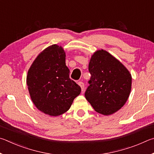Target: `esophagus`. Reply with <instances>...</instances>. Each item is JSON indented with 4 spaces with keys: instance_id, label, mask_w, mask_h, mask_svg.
<instances>
[{
    "instance_id": "1",
    "label": "esophagus",
    "mask_w": 154,
    "mask_h": 154,
    "mask_svg": "<svg viewBox=\"0 0 154 154\" xmlns=\"http://www.w3.org/2000/svg\"><path fill=\"white\" fill-rule=\"evenodd\" d=\"M79 85L80 87H81L82 91H84V89H85V84H84V83H83V82H82V81L79 82Z\"/></svg>"
}]
</instances>
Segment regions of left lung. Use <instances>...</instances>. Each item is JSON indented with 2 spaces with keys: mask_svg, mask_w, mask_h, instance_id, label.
Segmentation results:
<instances>
[{
  "mask_svg": "<svg viewBox=\"0 0 154 154\" xmlns=\"http://www.w3.org/2000/svg\"><path fill=\"white\" fill-rule=\"evenodd\" d=\"M91 75L85 96L99 114L110 115L127 101L132 77L128 69L114 57L103 50L97 51L88 64Z\"/></svg>",
  "mask_w": 154,
  "mask_h": 154,
  "instance_id": "1",
  "label": "left lung"
}]
</instances>
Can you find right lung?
<instances>
[{
	"instance_id": "right-lung-1",
	"label": "right lung",
	"mask_w": 154,
	"mask_h": 154,
	"mask_svg": "<svg viewBox=\"0 0 154 154\" xmlns=\"http://www.w3.org/2000/svg\"><path fill=\"white\" fill-rule=\"evenodd\" d=\"M27 85L33 103L46 114L57 116L66 112L81 88L70 79L66 53L53 45L40 53L29 69Z\"/></svg>"
}]
</instances>
